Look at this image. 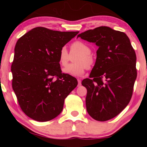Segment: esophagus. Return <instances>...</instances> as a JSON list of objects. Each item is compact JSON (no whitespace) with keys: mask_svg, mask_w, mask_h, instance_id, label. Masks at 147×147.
Here are the masks:
<instances>
[{"mask_svg":"<svg viewBox=\"0 0 147 147\" xmlns=\"http://www.w3.org/2000/svg\"><path fill=\"white\" fill-rule=\"evenodd\" d=\"M77 81H78V86H81V79L80 78H77Z\"/></svg>","mask_w":147,"mask_h":147,"instance_id":"esophagus-1","label":"esophagus"}]
</instances>
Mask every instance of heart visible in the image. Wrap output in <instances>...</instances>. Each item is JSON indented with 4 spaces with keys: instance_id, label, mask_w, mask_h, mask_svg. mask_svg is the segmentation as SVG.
<instances>
[{
    "instance_id": "heart-1",
    "label": "heart",
    "mask_w": 147,
    "mask_h": 147,
    "mask_svg": "<svg viewBox=\"0 0 147 147\" xmlns=\"http://www.w3.org/2000/svg\"><path fill=\"white\" fill-rule=\"evenodd\" d=\"M72 52H77L79 53L75 57L74 61L75 63L69 64L63 69V72L68 75L79 77L83 75L86 70L87 66L89 68L94 63V59L91 53V48L87 43L83 41H77L72 43L70 46ZM70 59V56L65 47H62L59 53V61L62 66L67 65Z\"/></svg>"
}]
</instances>
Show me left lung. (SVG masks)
<instances>
[{
	"label": "left lung",
	"instance_id": "obj_1",
	"mask_svg": "<svg viewBox=\"0 0 147 147\" xmlns=\"http://www.w3.org/2000/svg\"><path fill=\"white\" fill-rule=\"evenodd\" d=\"M99 47L90 78L84 79L87 89L88 114L100 122L117 116L129 104L137 77L136 55L125 33L101 26L77 36Z\"/></svg>",
	"mask_w": 147,
	"mask_h": 147
}]
</instances>
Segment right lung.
Instances as JSON below:
<instances>
[{"label": "right lung", "instance_id": "1", "mask_svg": "<svg viewBox=\"0 0 147 147\" xmlns=\"http://www.w3.org/2000/svg\"><path fill=\"white\" fill-rule=\"evenodd\" d=\"M78 33L37 27L16 42L11 68L12 88L21 110L29 117L38 122L55 118L77 87V79L62 73L59 53Z\"/></svg>", "mask_w": 147, "mask_h": 147}]
</instances>
